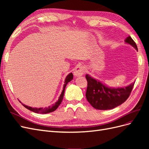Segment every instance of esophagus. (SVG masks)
Returning <instances> with one entry per match:
<instances>
[{
    "mask_svg": "<svg viewBox=\"0 0 149 149\" xmlns=\"http://www.w3.org/2000/svg\"><path fill=\"white\" fill-rule=\"evenodd\" d=\"M86 72V68L83 66H79L76 68L74 71V75L76 76H79L83 75Z\"/></svg>",
    "mask_w": 149,
    "mask_h": 149,
    "instance_id": "obj_1",
    "label": "esophagus"
}]
</instances>
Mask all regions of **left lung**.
I'll return each mask as SVG.
<instances>
[{
	"label": "left lung",
	"mask_w": 149,
	"mask_h": 149,
	"mask_svg": "<svg viewBox=\"0 0 149 149\" xmlns=\"http://www.w3.org/2000/svg\"><path fill=\"white\" fill-rule=\"evenodd\" d=\"M125 42L138 51L136 43L130 36ZM86 78L88 81L86 97L94 108L100 110L112 109L122 104L129 97L134 85V83L126 87L111 88L88 74L86 75Z\"/></svg>",
	"instance_id": "8db88e82"
}]
</instances>
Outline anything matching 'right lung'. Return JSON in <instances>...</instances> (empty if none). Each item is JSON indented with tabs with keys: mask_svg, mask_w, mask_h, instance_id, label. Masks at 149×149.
Masks as SVG:
<instances>
[{
	"mask_svg": "<svg viewBox=\"0 0 149 149\" xmlns=\"http://www.w3.org/2000/svg\"><path fill=\"white\" fill-rule=\"evenodd\" d=\"M73 79V75L71 73H70L68 75L65 81V84L63 86V91L61 94H60V96L59 97V99H58V101H56L55 104H53L51 106H49L48 107H40V108H37V107H29L28 106H25L24 104H22V105H23L25 108L26 109L31 111H33L35 113H40V114H47V113H49V112H52L55 111L58 107L60 105V104L63 100V96H64V93H65V87L66 84L68 83L70 81Z\"/></svg>",
	"mask_w": 149,
	"mask_h": 149,
	"instance_id": "add662e5",
	"label": "right lung"
}]
</instances>
